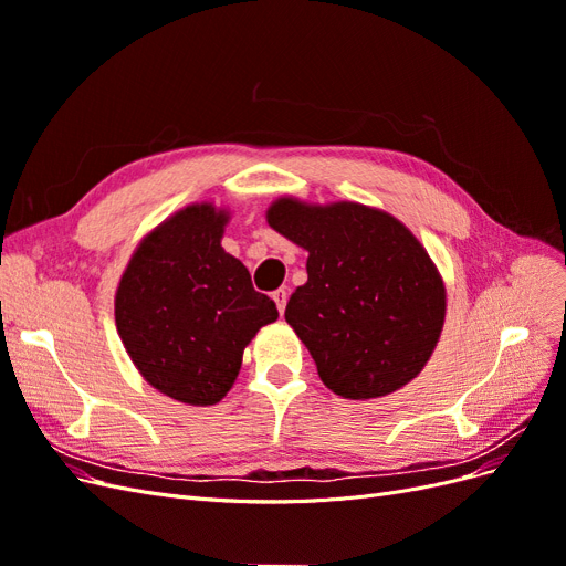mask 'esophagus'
Masks as SVG:
<instances>
[{
    "mask_svg": "<svg viewBox=\"0 0 566 566\" xmlns=\"http://www.w3.org/2000/svg\"><path fill=\"white\" fill-rule=\"evenodd\" d=\"M271 297H273V302H276V306H279V312L283 314V312H285V302H287V290L279 287V290H276V293H273Z\"/></svg>",
    "mask_w": 566,
    "mask_h": 566,
    "instance_id": "34e87169",
    "label": "esophagus"
}]
</instances>
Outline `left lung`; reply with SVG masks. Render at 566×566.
<instances>
[{"label":"left lung","instance_id":"8db88e82","mask_svg":"<svg viewBox=\"0 0 566 566\" xmlns=\"http://www.w3.org/2000/svg\"><path fill=\"white\" fill-rule=\"evenodd\" d=\"M266 221L310 252L285 321L337 397L401 389L430 361L447 318V285L410 229L385 210L281 196Z\"/></svg>","mask_w":566,"mask_h":566}]
</instances>
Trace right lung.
I'll return each mask as SVG.
<instances>
[{"mask_svg": "<svg viewBox=\"0 0 566 566\" xmlns=\"http://www.w3.org/2000/svg\"><path fill=\"white\" fill-rule=\"evenodd\" d=\"M229 219L212 202L186 205L142 238L115 290L117 335L132 364L188 406L224 399L252 337L279 318L243 262L221 248Z\"/></svg>", "mask_w": 566, "mask_h": 566, "instance_id": "add662e5", "label": "right lung"}]
</instances>
